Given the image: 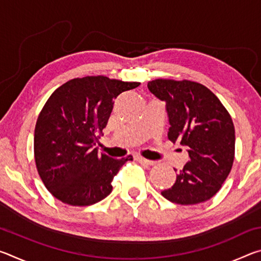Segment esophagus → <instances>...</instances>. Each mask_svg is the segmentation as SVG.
I'll use <instances>...</instances> for the list:
<instances>
[{"label":"esophagus","instance_id":"34e87169","mask_svg":"<svg viewBox=\"0 0 261 261\" xmlns=\"http://www.w3.org/2000/svg\"><path fill=\"white\" fill-rule=\"evenodd\" d=\"M137 161L143 163V165H146V166H153L155 165V161H152V160H147V159H145L143 156H137Z\"/></svg>","mask_w":261,"mask_h":261}]
</instances>
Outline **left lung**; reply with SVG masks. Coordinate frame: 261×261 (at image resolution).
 Masks as SVG:
<instances>
[{
    "mask_svg": "<svg viewBox=\"0 0 261 261\" xmlns=\"http://www.w3.org/2000/svg\"><path fill=\"white\" fill-rule=\"evenodd\" d=\"M147 87L166 102L170 124L168 139L187 147L189 154V161L176 174L173 187L161 194L179 205L211 199L222 187L233 163L235 127L230 115L201 84L155 79Z\"/></svg>",
    "mask_w": 261,
    "mask_h": 261,
    "instance_id": "obj_1",
    "label": "left lung"
}]
</instances>
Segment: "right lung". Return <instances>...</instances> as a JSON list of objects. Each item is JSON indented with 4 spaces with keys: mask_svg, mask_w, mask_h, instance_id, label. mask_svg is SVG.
<instances>
[{
    "mask_svg": "<svg viewBox=\"0 0 261 261\" xmlns=\"http://www.w3.org/2000/svg\"><path fill=\"white\" fill-rule=\"evenodd\" d=\"M139 83L103 76L74 78L50 95L34 130L38 173L53 196L71 206H90L113 190V178L127 159H114L95 148L114 101Z\"/></svg>",
    "mask_w": 261,
    "mask_h": 261,
    "instance_id": "obj_1",
    "label": "right lung"
}]
</instances>
